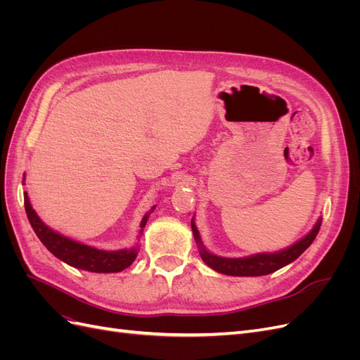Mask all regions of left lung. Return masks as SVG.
<instances>
[{
	"label": "left lung",
	"instance_id": "1",
	"mask_svg": "<svg viewBox=\"0 0 360 360\" xmlns=\"http://www.w3.org/2000/svg\"><path fill=\"white\" fill-rule=\"evenodd\" d=\"M191 226L193 231L195 242L198 243V248H200V255L207 266L212 267L216 271H219V274L230 275V276H263V275L274 274V271H276L278 269L284 267L292 263L296 258H299L304 250L311 246V243L315 240V237H317L321 226V219H319V222L315 224V226L312 228L308 236H304L302 240H299L297 243H294L292 246L284 250H281V252L257 254L248 258H224V257L210 254L209 250H205V248L202 246L200 233L197 230V226H195L193 221Z\"/></svg>",
	"mask_w": 360,
	"mask_h": 360
}]
</instances>
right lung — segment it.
<instances>
[{"mask_svg": "<svg viewBox=\"0 0 360 360\" xmlns=\"http://www.w3.org/2000/svg\"><path fill=\"white\" fill-rule=\"evenodd\" d=\"M24 204L28 221L32 230H34V233L40 238V242L46 246L51 254H53L72 267L96 271V274H115V271H122L132 264L138 255V248L122 250H99L79 242H75L72 238H68L51 230L49 226L40 221V217L32 210L27 192L24 193ZM147 219L148 213L141 221V228L146 226Z\"/></svg>", "mask_w": 360, "mask_h": 360, "instance_id": "1", "label": "right lung"}]
</instances>
